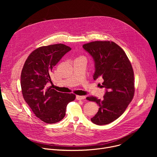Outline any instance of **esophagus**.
I'll return each mask as SVG.
<instances>
[{"label":"esophagus","instance_id":"1","mask_svg":"<svg viewBox=\"0 0 157 157\" xmlns=\"http://www.w3.org/2000/svg\"><path fill=\"white\" fill-rule=\"evenodd\" d=\"M86 98L84 96H76V99L78 100H83Z\"/></svg>","mask_w":157,"mask_h":157}]
</instances>
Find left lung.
I'll return each mask as SVG.
<instances>
[{"label":"left lung","instance_id":"8db88e82","mask_svg":"<svg viewBox=\"0 0 157 157\" xmlns=\"http://www.w3.org/2000/svg\"><path fill=\"white\" fill-rule=\"evenodd\" d=\"M83 48L94 61V79H103L105 88L103 99L89 96L86 99L99 106L92 122L102 125L118 119L132 101L134 93V75L132 64L124 51L113 41H96L83 44Z\"/></svg>","mask_w":157,"mask_h":157}]
</instances>
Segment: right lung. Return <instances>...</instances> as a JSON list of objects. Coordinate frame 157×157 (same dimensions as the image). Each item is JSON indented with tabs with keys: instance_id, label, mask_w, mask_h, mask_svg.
<instances>
[{
	"instance_id": "right-lung-1",
	"label": "right lung",
	"mask_w": 157,
	"mask_h": 157,
	"mask_svg": "<svg viewBox=\"0 0 157 157\" xmlns=\"http://www.w3.org/2000/svg\"><path fill=\"white\" fill-rule=\"evenodd\" d=\"M71 48L64 44L39 47L32 52L21 73L22 95L34 114L43 122L55 124L66 114L67 104L76 96L56 91L48 87L50 73L61 58Z\"/></svg>"
}]
</instances>
